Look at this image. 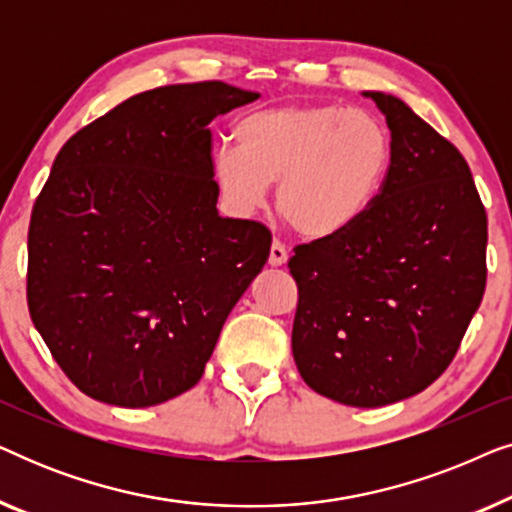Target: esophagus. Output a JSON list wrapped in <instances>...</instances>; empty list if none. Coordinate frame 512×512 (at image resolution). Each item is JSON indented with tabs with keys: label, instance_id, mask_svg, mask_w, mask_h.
Instances as JSON below:
<instances>
[{
	"label": "esophagus",
	"instance_id": "34e87169",
	"mask_svg": "<svg viewBox=\"0 0 512 512\" xmlns=\"http://www.w3.org/2000/svg\"><path fill=\"white\" fill-rule=\"evenodd\" d=\"M270 265L272 268H279V265H284L286 261H289V251H286V247L279 240H275L272 242V247H270Z\"/></svg>",
	"mask_w": 512,
	"mask_h": 512
}]
</instances>
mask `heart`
<instances>
[{
	"label": "heart",
	"mask_w": 512,
	"mask_h": 512,
	"mask_svg": "<svg viewBox=\"0 0 512 512\" xmlns=\"http://www.w3.org/2000/svg\"><path fill=\"white\" fill-rule=\"evenodd\" d=\"M235 146L212 156V177L237 214L263 205L277 181L275 205L310 240L352 228L389 174L391 135L380 118L340 104H279L242 116Z\"/></svg>",
	"instance_id": "b5f03b06"
}]
</instances>
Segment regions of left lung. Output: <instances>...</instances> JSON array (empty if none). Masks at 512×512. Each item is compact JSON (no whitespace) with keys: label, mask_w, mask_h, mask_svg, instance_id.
Returning <instances> with one entry per match:
<instances>
[{"label":"left lung","mask_w":512,"mask_h":512,"mask_svg":"<svg viewBox=\"0 0 512 512\" xmlns=\"http://www.w3.org/2000/svg\"><path fill=\"white\" fill-rule=\"evenodd\" d=\"M363 95L391 130L389 174L352 228L293 249L291 349L317 394L380 408L457 354L487 284V214L457 146L398 97Z\"/></svg>","instance_id":"obj_1"}]
</instances>
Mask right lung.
I'll list each match as a JSON object with an SVG mask.
<instances>
[{"label": "right lung", "mask_w": 512, "mask_h": 512, "mask_svg": "<svg viewBox=\"0 0 512 512\" xmlns=\"http://www.w3.org/2000/svg\"><path fill=\"white\" fill-rule=\"evenodd\" d=\"M258 93L223 81L132 95L67 139L34 202L27 307L83 394L149 408L198 384L270 230L216 209L209 123Z\"/></svg>", "instance_id": "add662e5"}]
</instances>
